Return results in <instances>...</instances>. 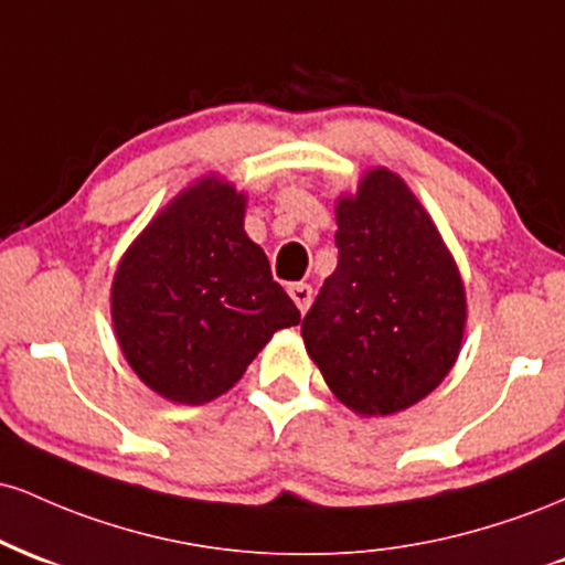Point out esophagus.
<instances>
[{"label":"esophagus","mask_w":565,"mask_h":565,"mask_svg":"<svg viewBox=\"0 0 565 565\" xmlns=\"http://www.w3.org/2000/svg\"><path fill=\"white\" fill-rule=\"evenodd\" d=\"M289 297H291V300H295L297 308H300V313H305V310H308L310 300H313V289H310L308 284H291Z\"/></svg>","instance_id":"34e87169"}]
</instances>
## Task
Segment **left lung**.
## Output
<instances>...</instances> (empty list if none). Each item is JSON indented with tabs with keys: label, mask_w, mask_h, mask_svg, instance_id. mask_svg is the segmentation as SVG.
<instances>
[{
	"label": "left lung",
	"mask_w": 565,
	"mask_h": 565,
	"mask_svg": "<svg viewBox=\"0 0 565 565\" xmlns=\"http://www.w3.org/2000/svg\"><path fill=\"white\" fill-rule=\"evenodd\" d=\"M337 268L302 340L355 414H395L436 391L462 348L468 302L444 238L398 174L377 167L337 201Z\"/></svg>",
	"instance_id": "obj_1"
}]
</instances>
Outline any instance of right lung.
Masks as SVG:
<instances>
[{"instance_id": "1", "label": "right lung", "mask_w": 565, "mask_h": 565, "mask_svg": "<svg viewBox=\"0 0 565 565\" xmlns=\"http://www.w3.org/2000/svg\"><path fill=\"white\" fill-rule=\"evenodd\" d=\"M246 196L210 174L167 204L121 257L111 319L151 391L199 406L231 391L300 310L244 233Z\"/></svg>"}]
</instances>
